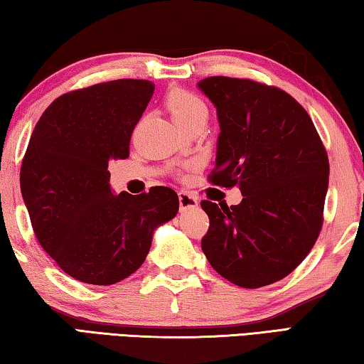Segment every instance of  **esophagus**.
<instances>
[{"label": "esophagus", "mask_w": 364, "mask_h": 364, "mask_svg": "<svg viewBox=\"0 0 364 364\" xmlns=\"http://www.w3.org/2000/svg\"><path fill=\"white\" fill-rule=\"evenodd\" d=\"M178 199H180V208H181V212L193 210V208L199 207V200H197L194 196L184 193V191H181V193L178 194Z\"/></svg>", "instance_id": "obj_1"}]
</instances>
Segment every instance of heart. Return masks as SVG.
<instances>
[{
	"label": "heart",
	"mask_w": 364,
	"mask_h": 364,
	"mask_svg": "<svg viewBox=\"0 0 364 364\" xmlns=\"http://www.w3.org/2000/svg\"><path fill=\"white\" fill-rule=\"evenodd\" d=\"M167 107L178 127L186 125L200 117H207L205 102L188 90H171L167 96Z\"/></svg>",
	"instance_id": "heart-1"
}]
</instances>
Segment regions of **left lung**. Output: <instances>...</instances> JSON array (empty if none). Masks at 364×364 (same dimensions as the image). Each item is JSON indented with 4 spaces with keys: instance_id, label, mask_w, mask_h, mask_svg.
Wrapping results in <instances>:
<instances>
[{
    "instance_id": "left-lung-1",
    "label": "left lung",
    "mask_w": 364,
    "mask_h": 364,
    "mask_svg": "<svg viewBox=\"0 0 364 364\" xmlns=\"http://www.w3.org/2000/svg\"><path fill=\"white\" fill-rule=\"evenodd\" d=\"M197 88L220 123L208 178L242 194L231 207L200 202L210 220L202 252L232 284H273L304 262L321 231L328 154L310 115L286 91L230 77L204 78Z\"/></svg>"
}]
</instances>
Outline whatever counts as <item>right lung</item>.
<instances>
[{
  "label": "right lung",
  "instance_id": "1",
  "mask_svg": "<svg viewBox=\"0 0 364 364\" xmlns=\"http://www.w3.org/2000/svg\"><path fill=\"white\" fill-rule=\"evenodd\" d=\"M154 95L149 80H112L58 97L36 123L21 168L35 236L60 269L110 286L149 254L154 231L176 217L173 189L115 194L109 162L127 159L132 133Z\"/></svg>",
  "mask_w": 364,
  "mask_h": 364
}]
</instances>
